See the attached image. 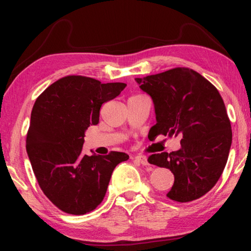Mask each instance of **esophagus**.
Listing matches in <instances>:
<instances>
[{
	"instance_id": "esophagus-1",
	"label": "esophagus",
	"mask_w": 251,
	"mask_h": 251,
	"mask_svg": "<svg viewBox=\"0 0 251 251\" xmlns=\"http://www.w3.org/2000/svg\"><path fill=\"white\" fill-rule=\"evenodd\" d=\"M139 134H141V136H146V134H147V131H146V129H142L141 130V133H139Z\"/></svg>"
}]
</instances>
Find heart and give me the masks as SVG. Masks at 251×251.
Here are the masks:
<instances>
[{"label":"heart","instance_id":"1","mask_svg":"<svg viewBox=\"0 0 251 251\" xmlns=\"http://www.w3.org/2000/svg\"><path fill=\"white\" fill-rule=\"evenodd\" d=\"M129 112H130L131 114L135 113V115H137V114H136V113H137V112H136V109H135L134 107H131V106L129 107ZM137 117H139V116H136V120H137Z\"/></svg>","mask_w":251,"mask_h":251}]
</instances>
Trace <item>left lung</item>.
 Returning a JSON list of instances; mask_svg holds the SVG:
<instances>
[{
  "label": "left lung",
  "instance_id": "1",
  "mask_svg": "<svg viewBox=\"0 0 251 251\" xmlns=\"http://www.w3.org/2000/svg\"><path fill=\"white\" fill-rule=\"evenodd\" d=\"M121 84L66 76L37 97L26 151L45 196L59 209L84 215L103 201L122 152L105 147L85 152V131L100 122V109L120 95Z\"/></svg>",
  "mask_w": 251,
  "mask_h": 251
}]
</instances>
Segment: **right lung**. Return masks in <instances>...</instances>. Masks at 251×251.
Masks as SVG:
<instances>
[{
    "label": "right lung",
    "mask_w": 251,
    "mask_h": 251,
    "mask_svg": "<svg viewBox=\"0 0 251 251\" xmlns=\"http://www.w3.org/2000/svg\"><path fill=\"white\" fill-rule=\"evenodd\" d=\"M154 103V136L175 135V151H163L154 165L174 174L167 197L179 202L201 198L216 185L231 146V126L219 92L197 72L178 67L135 78Z\"/></svg>",
    "instance_id": "obj_1"
}]
</instances>
